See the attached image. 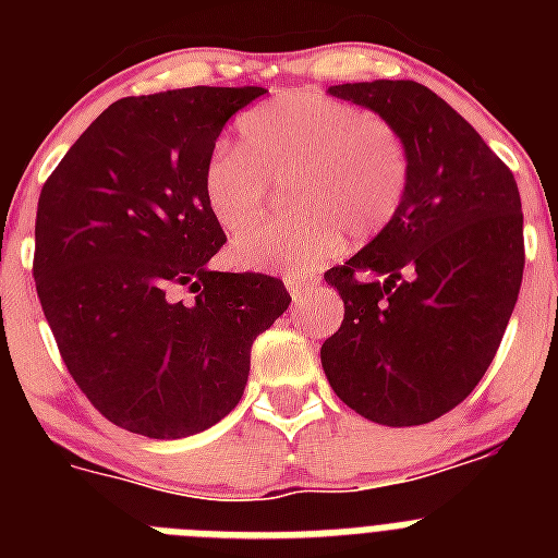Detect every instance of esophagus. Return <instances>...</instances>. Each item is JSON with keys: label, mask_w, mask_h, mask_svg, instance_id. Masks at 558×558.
<instances>
[{"label": "esophagus", "mask_w": 558, "mask_h": 558, "mask_svg": "<svg viewBox=\"0 0 558 558\" xmlns=\"http://www.w3.org/2000/svg\"><path fill=\"white\" fill-rule=\"evenodd\" d=\"M284 284H288V290H290V295H293V299H304V295H307L310 290L318 284V279H315V276H310V274H288V276H284Z\"/></svg>", "instance_id": "esophagus-1"}]
</instances>
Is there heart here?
I'll return each mask as SVG.
<instances>
[{
	"label": "heart",
	"instance_id": "b5f03b06",
	"mask_svg": "<svg viewBox=\"0 0 558 558\" xmlns=\"http://www.w3.org/2000/svg\"><path fill=\"white\" fill-rule=\"evenodd\" d=\"M268 181L284 186L295 211L231 240V259L254 270H313L343 245L386 231L405 204L411 153L377 113L318 92H284L236 122V150L218 147L204 165L201 192L220 229L256 223Z\"/></svg>",
	"mask_w": 558,
	"mask_h": 558
}]
</instances>
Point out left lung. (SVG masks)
I'll return each mask as SVG.
<instances>
[{
	"mask_svg": "<svg viewBox=\"0 0 558 558\" xmlns=\"http://www.w3.org/2000/svg\"><path fill=\"white\" fill-rule=\"evenodd\" d=\"M329 95L397 128L411 186L391 226L324 274L343 299L324 374L368 422L427 425L470 397L509 327L525 265L520 190L481 133L422 83H343Z\"/></svg>",
	"mask_w": 558,
	"mask_h": 558,
	"instance_id": "left-lung-1",
	"label": "left lung"
}]
</instances>
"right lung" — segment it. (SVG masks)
<instances>
[{
  "instance_id": "add662e5",
  "label": "right lung",
  "mask_w": 558,
  "mask_h": 558,
  "mask_svg": "<svg viewBox=\"0 0 558 558\" xmlns=\"http://www.w3.org/2000/svg\"><path fill=\"white\" fill-rule=\"evenodd\" d=\"M263 95L122 97L44 184L41 310L77 388L117 427L184 438L218 425L243 397L256 335L288 310L282 279L209 268L226 234L201 192L204 165L226 122Z\"/></svg>"
}]
</instances>
